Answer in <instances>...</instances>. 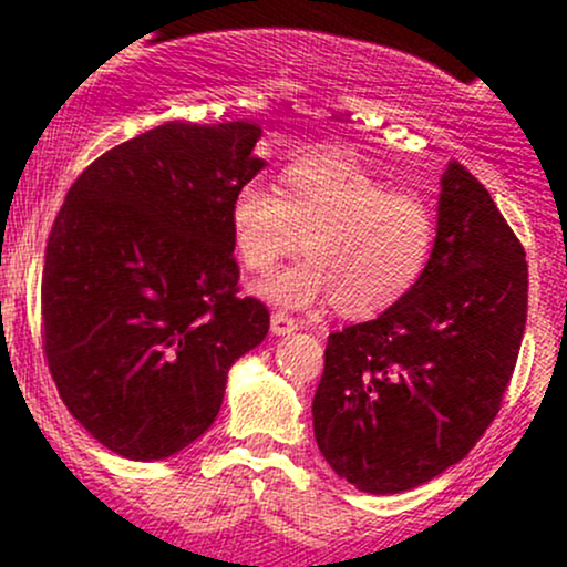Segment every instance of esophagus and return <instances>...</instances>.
Segmentation results:
<instances>
[{
	"label": "esophagus",
	"mask_w": 567,
	"mask_h": 567,
	"mask_svg": "<svg viewBox=\"0 0 567 567\" xmlns=\"http://www.w3.org/2000/svg\"><path fill=\"white\" fill-rule=\"evenodd\" d=\"M296 328H298V320L296 317H290L288 311H275V315H271V333L285 336V333H292Z\"/></svg>",
	"instance_id": "34e87169"
}]
</instances>
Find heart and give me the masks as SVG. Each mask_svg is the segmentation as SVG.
Returning a JSON list of instances; mask_svg holds the SVG:
<instances>
[{"instance_id": "obj_1", "label": "heart", "mask_w": 567, "mask_h": 567, "mask_svg": "<svg viewBox=\"0 0 567 567\" xmlns=\"http://www.w3.org/2000/svg\"><path fill=\"white\" fill-rule=\"evenodd\" d=\"M239 264L266 275L301 243L306 258L264 285L277 303L333 301L365 320L413 292L432 261L437 218L419 194L333 157L298 159L277 188L239 186L229 210Z\"/></svg>"}]
</instances>
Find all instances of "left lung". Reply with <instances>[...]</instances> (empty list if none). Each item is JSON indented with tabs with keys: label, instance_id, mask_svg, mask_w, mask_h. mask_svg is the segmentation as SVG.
I'll return each mask as SVG.
<instances>
[{
	"label": "left lung",
	"instance_id": "8db88e82",
	"mask_svg": "<svg viewBox=\"0 0 567 567\" xmlns=\"http://www.w3.org/2000/svg\"><path fill=\"white\" fill-rule=\"evenodd\" d=\"M525 317V247L487 188L451 162L421 282L375 320L328 336L311 413L336 474L386 496L458 464L498 415Z\"/></svg>",
	"mask_w": 567,
	"mask_h": 567
}]
</instances>
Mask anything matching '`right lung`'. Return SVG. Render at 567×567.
<instances>
[{
	"label": "right lung",
	"mask_w": 567,
	"mask_h": 567,
	"mask_svg": "<svg viewBox=\"0 0 567 567\" xmlns=\"http://www.w3.org/2000/svg\"><path fill=\"white\" fill-rule=\"evenodd\" d=\"M252 122L165 125L84 167L42 271L58 394L109 451L159 461L210 429L234 360L269 333L239 296L229 210L264 167Z\"/></svg>",
	"instance_id": "right-lung-1"
}]
</instances>
